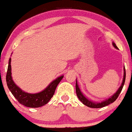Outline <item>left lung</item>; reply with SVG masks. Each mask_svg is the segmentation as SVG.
<instances>
[{"mask_svg":"<svg viewBox=\"0 0 132 132\" xmlns=\"http://www.w3.org/2000/svg\"><path fill=\"white\" fill-rule=\"evenodd\" d=\"M112 45H113L114 47L118 49V47H116V44L114 43H112ZM124 78H123V81H122V85L120 87L119 89H118V91L115 93L114 94L110 97V98H109L108 99H106L105 101H103V102H101V103H97V102H93L89 100L88 98H87L85 96L83 95V93H81V91L79 89V87L78 86V84H77V80L76 83V94L78 96V98L80 100L81 102H82V103L85 105H86L87 106L90 108H95V109H97V108H102L104 107L105 106H107L109 104H111L113 102H114L116 100V98H118V97L119 96L120 93L121 91H122V88H123V86L124 85V83H125V79H126V70H125V67L124 69Z\"/></svg>","mask_w":132,"mask_h":132,"instance_id":"obj_1","label":"left lung"}]
</instances>
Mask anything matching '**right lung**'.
<instances>
[{
	"mask_svg": "<svg viewBox=\"0 0 132 132\" xmlns=\"http://www.w3.org/2000/svg\"><path fill=\"white\" fill-rule=\"evenodd\" d=\"M11 64V59L10 58L9 62H8L6 77L8 87L9 90L11 91L14 97L17 99L18 101L20 104L28 107H41L47 104L53 97L58 84L60 83L64 77L63 76H61L54 79L47 86V87H46V89H45L41 92L34 93V94L28 93L22 91L14 82L11 76V64Z\"/></svg>",
	"mask_w": 132,
	"mask_h": 132,
	"instance_id": "1",
	"label": "right lung"
}]
</instances>
